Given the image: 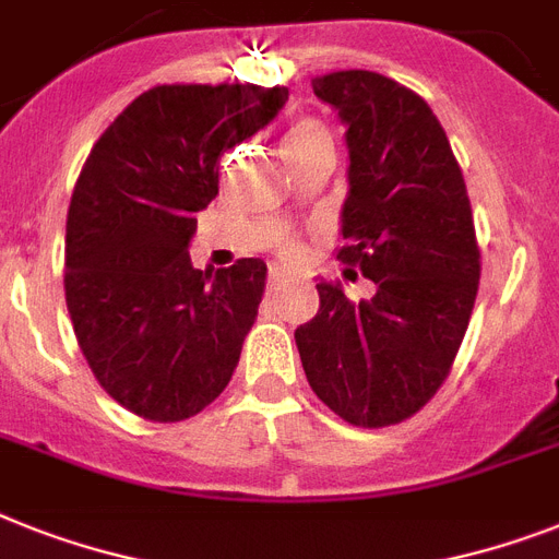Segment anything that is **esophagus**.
I'll return each mask as SVG.
<instances>
[{"label":"esophagus","mask_w":559,"mask_h":559,"mask_svg":"<svg viewBox=\"0 0 559 559\" xmlns=\"http://www.w3.org/2000/svg\"><path fill=\"white\" fill-rule=\"evenodd\" d=\"M266 284H270V289H278L281 284H287V272H284V270H272L270 272V281H266Z\"/></svg>","instance_id":"esophagus-1"}]
</instances>
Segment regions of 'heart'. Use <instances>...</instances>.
I'll return each instance as SVG.
<instances>
[{
  "instance_id": "obj_1",
  "label": "heart",
  "mask_w": 559,
  "mask_h": 559,
  "mask_svg": "<svg viewBox=\"0 0 559 559\" xmlns=\"http://www.w3.org/2000/svg\"><path fill=\"white\" fill-rule=\"evenodd\" d=\"M281 148H284L287 163H295L301 160V157H310V154L316 152H324V148H333V140H330V131H326L319 120H310V117H307V120H298L289 126ZM287 255H295L293 249H287Z\"/></svg>"
}]
</instances>
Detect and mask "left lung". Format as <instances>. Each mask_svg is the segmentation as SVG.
Masks as SVG:
<instances>
[{
    "instance_id": "left-lung-1",
    "label": "left lung",
    "mask_w": 559,
    "mask_h": 559,
    "mask_svg": "<svg viewBox=\"0 0 559 559\" xmlns=\"http://www.w3.org/2000/svg\"><path fill=\"white\" fill-rule=\"evenodd\" d=\"M350 154L338 261L376 284L353 304L319 281L316 319L295 330L316 396L358 428L419 411L451 370L479 287V249L460 163L419 94L376 71L316 76Z\"/></svg>"
}]
</instances>
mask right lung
I'll return each instance as SVG.
<instances>
[{
	"instance_id": "1",
	"label": "right lung",
	"mask_w": 559,
	"mask_h": 559,
	"mask_svg": "<svg viewBox=\"0 0 559 559\" xmlns=\"http://www.w3.org/2000/svg\"><path fill=\"white\" fill-rule=\"evenodd\" d=\"M284 85H157L94 143L66 224V304L108 396L152 421L215 402L264 298L266 264L194 270L198 212L226 148L266 129Z\"/></svg>"
}]
</instances>
